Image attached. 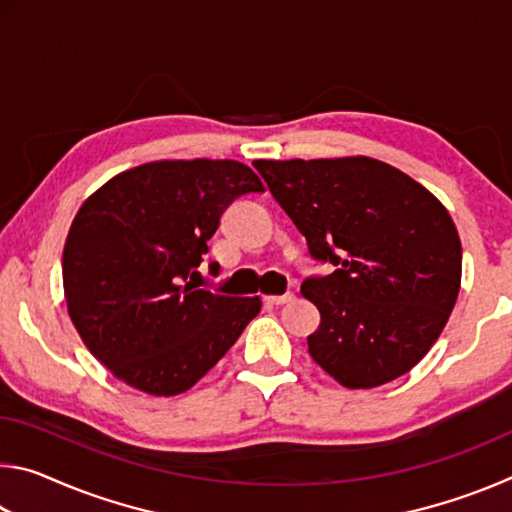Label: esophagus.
Segmentation results:
<instances>
[{
	"mask_svg": "<svg viewBox=\"0 0 512 512\" xmlns=\"http://www.w3.org/2000/svg\"><path fill=\"white\" fill-rule=\"evenodd\" d=\"M293 300V293H284V296H266L268 305H287Z\"/></svg>",
	"mask_w": 512,
	"mask_h": 512,
	"instance_id": "1",
	"label": "esophagus"
}]
</instances>
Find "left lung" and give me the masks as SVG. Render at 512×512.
I'll return each instance as SVG.
<instances>
[{
    "label": "left lung",
    "mask_w": 512,
    "mask_h": 512,
    "mask_svg": "<svg viewBox=\"0 0 512 512\" xmlns=\"http://www.w3.org/2000/svg\"><path fill=\"white\" fill-rule=\"evenodd\" d=\"M309 253L334 264L302 296L320 311L309 354L345 388L388 384L424 359L461 289L447 207L391 164L350 155L255 160Z\"/></svg>",
    "instance_id": "1"
}]
</instances>
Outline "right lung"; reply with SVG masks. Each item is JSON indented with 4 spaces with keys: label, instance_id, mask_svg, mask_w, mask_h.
Listing matches in <instances>:
<instances>
[{
    "label": "right lung",
    "instance_id": "add662e5",
    "mask_svg": "<svg viewBox=\"0 0 512 512\" xmlns=\"http://www.w3.org/2000/svg\"><path fill=\"white\" fill-rule=\"evenodd\" d=\"M248 192H264L248 164L196 158L126 169L85 198L63 250L67 314L119 381L185 393L259 314V296L194 284L223 210Z\"/></svg>",
    "mask_w": 512,
    "mask_h": 512
}]
</instances>
